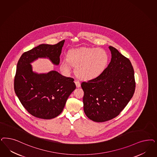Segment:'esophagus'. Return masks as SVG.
Instances as JSON below:
<instances>
[{
  "label": "esophagus",
  "mask_w": 157,
  "mask_h": 157,
  "mask_svg": "<svg viewBox=\"0 0 157 157\" xmlns=\"http://www.w3.org/2000/svg\"><path fill=\"white\" fill-rule=\"evenodd\" d=\"M75 84H76V86L77 87V88H78V87H80L81 86V84H80V82L78 81V80H75Z\"/></svg>",
  "instance_id": "34e87169"
}]
</instances>
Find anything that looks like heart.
Segmentation results:
<instances>
[{
    "mask_svg": "<svg viewBox=\"0 0 157 157\" xmlns=\"http://www.w3.org/2000/svg\"><path fill=\"white\" fill-rule=\"evenodd\" d=\"M67 59H63L60 67L63 72L71 71V65L76 67V73L79 78L91 80L100 76L108 62V56L101 48L82 47L70 51Z\"/></svg>",
    "mask_w": 157,
    "mask_h": 157,
    "instance_id": "b5f03b06",
    "label": "heart"
}]
</instances>
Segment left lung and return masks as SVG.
I'll use <instances>...</instances> for the list:
<instances>
[{
    "instance_id": "8db88e82",
    "label": "left lung",
    "mask_w": 157,
    "mask_h": 157,
    "mask_svg": "<svg viewBox=\"0 0 157 157\" xmlns=\"http://www.w3.org/2000/svg\"><path fill=\"white\" fill-rule=\"evenodd\" d=\"M111 59L101 75L81 82L84 111L95 122H105L118 116L135 90L134 70L128 58L110 46Z\"/></svg>"
}]
</instances>
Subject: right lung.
<instances>
[{
	"instance_id": "1",
	"label": "right lung",
	"mask_w": 157,
	"mask_h": 157,
	"mask_svg": "<svg viewBox=\"0 0 157 157\" xmlns=\"http://www.w3.org/2000/svg\"><path fill=\"white\" fill-rule=\"evenodd\" d=\"M64 42L65 40L54 45L37 46L23 53L17 63L14 91L22 106L33 116L47 120L59 116L68 97L76 89L74 78L56 71L38 75L32 71L30 64L38 58L47 57L58 65Z\"/></svg>"
}]
</instances>
